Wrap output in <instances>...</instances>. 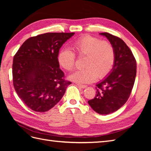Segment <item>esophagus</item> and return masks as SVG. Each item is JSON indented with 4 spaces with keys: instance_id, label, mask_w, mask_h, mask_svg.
I'll return each mask as SVG.
<instances>
[{
    "instance_id": "34e87169",
    "label": "esophagus",
    "mask_w": 151,
    "mask_h": 151,
    "mask_svg": "<svg viewBox=\"0 0 151 151\" xmlns=\"http://www.w3.org/2000/svg\"><path fill=\"white\" fill-rule=\"evenodd\" d=\"M76 85L78 86V88H82V89H84L86 88H87V86H86V85H82V84H77Z\"/></svg>"
}]
</instances>
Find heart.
<instances>
[{"mask_svg": "<svg viewBox=\"0 0 151 151\" xmlns=\"http://www.w3.org/2000/svg\"><path fill=\"white\" fill-rule=\"evenodd\" d=\"M72 47L78 56H85L83 65L85 67L70 74L69 78L81 84H88L96 78L106 77L113 67L115 52L113 45L108 41L90 36H85L74 41ZM76 56L68 48L61 49L58 61L63 68L72 70L75 65Z\"/></svg>", "mask_w": 151, "mask_h": 151, "instance_id": "b5f03b06", "label": "heart"}]
</instances>
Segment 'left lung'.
Wrapping results in <instances>:
<instances>
[{
	"instance_id": "1",
	"label": "left lung",
	"mask_w": 151,
	"mask_h": 151,
	"mask_svg": "<svg viewBox=\"0 0 151 151\" xmlns=\"http://www.w3.org/2000/svg\"><path fill=\"white\" fill-rule=\"evenodd\" d=\"M99 34L113 45L115 59L110 73L96 84L97 94L88 104L97 113L106 115L119 110L129 98L136 76V62L129 47L119 37L106 32Z\"/></svg>"
}]
</instances>
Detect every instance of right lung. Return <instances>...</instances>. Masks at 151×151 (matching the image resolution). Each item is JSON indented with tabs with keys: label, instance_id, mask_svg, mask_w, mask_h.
Segmentation results:
<instances>
[{
	"label": "right lung",
	"instance_id": "obj_1",
	"mask_svg": "<svg viewBox=\"0 0 151 151\" xmlns=\"http://www.w3.org/2000/svg\"><path fill=\"white\" fill-rule=\"evenodd\" d=\"M75 33H46L27 40L14 57L13 83L22 101L31 110L53 108L71 84L63 79L58 61L63 44Z\"/></svg>",
	"mask_w": 151,
	"mask_h": 151
}]
</instances>
